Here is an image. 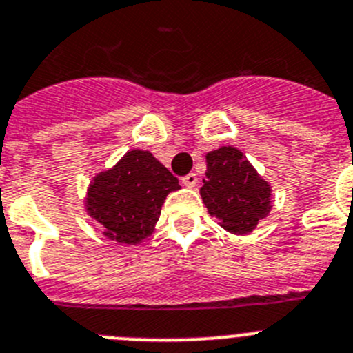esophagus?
I'll list each match as a JSON object with an SVG mask.
<instances>
[{
	"label": "esophagus",
	"mask_w": 353,
	"mask_h": 353,
	"mask_svg": "<svg viewBox=\"0 0 353 353\" xmlns=\"http://www.w3.org/2000/svg\"><path fill=\"white\" fill-rule=\"evenodd\" d=\"M181 183H183L184 186H188V188H193L196 183H199V177H196L195 172H190V174H186L183 179H181Z\"/></svg>",
	"instance_id": "esophagus-1"
}]
</instances>
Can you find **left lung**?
Instances as JSON below:
<instances>
[{
  "label": "left lung",
  "mask_w": 353,
  "mask_h": 353,
  "mask_svg": "<svg viewBox=\"0 0 353 353\" xmlns=\"http://www.w3.org/2000/svg\"><path fill=\"white\" fill-rule=\"evenodd\" d=\"M200 195L210 216L219 217V225L236 235L252 232L270 212V184L232 146L207 153Z\"/></svg>",
  "instance_id": "1"
}]
</instances>
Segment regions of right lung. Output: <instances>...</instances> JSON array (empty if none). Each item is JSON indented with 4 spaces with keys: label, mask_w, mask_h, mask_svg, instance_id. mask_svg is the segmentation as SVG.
<instances>
[{
    "label": "right lung",
    "mask_w": 353,
    "mask_h": 353,
    "mask_svg": "<svg viewBox=\"0 0 353 353\" xmlns=\"http://www.w3.org/2000/svg\"><path fill=\"white\" fill-rule=\"evenodd\" d=\"M179 188L177 177L150 151L132 150L114 169L95 177L87 210L104 226L108 239L137 243L151 233L167 195Z\"/></svg>",
    "instance_id": "right-lung-1"
}]
</instances>
